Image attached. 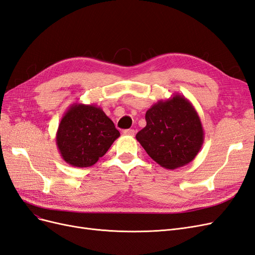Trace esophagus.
Returning <instances> with one entry per match:
<instances>
[{
    "mask_svg": "<svg viewBox=\"0 0 255 255\" xmlns=\"http://www.w3.org/2000/svg\"><path fill=\"white\" fill-rule=\"evenodd\" d=\"M135 129H133V128H128V129H126V130H123V134L125 135H128V136H134L135 135Z\"/></svg>",
    "mask_w": 255,
    "mask_h": 255,
    "instance_id": "esophagus-1",
    "label": "esophagus"
}]
</instances>
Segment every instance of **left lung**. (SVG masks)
I'll return each instance as SVG.
<instances>
[{
	"label": "left lung",
	"mask_w": 255,
	"mask_h": 255,
	"mask_svg": "<svg viewBox=\"0 0 255 255\" xmlns=\"http://www.w3.org/2000/svg\"><path fill=\"white\" fill-rule=\"evenodd\" d=\"M146 126L136 135L148 155L166 169L189 164L204 141L199 115L182 95L173 94L153 104L145 113Z\"/></svg>",
	"instance_id": "obj_1"
}]
</instances>
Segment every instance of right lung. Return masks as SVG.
<instances>
[{"label": "right lung", "instance_id": "1", "mask_svg": "<svg viewBox=\"0 0 255 255\" xmlns=\"http://www.w3.org/2000/svg\"><path fill=\"white\" fill-rule=\"evenodd\" d=\"M119 136L101 107L73 103L59 122L56 144L67 164L84 168L95 165Z\"/></svg>", "mask_w": 255, "mask_h": 255}]
</instances>
